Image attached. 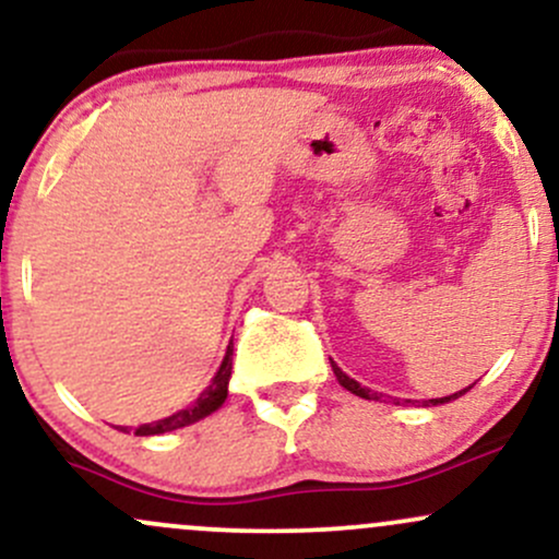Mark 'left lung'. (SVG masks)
I'll return each instance as SVG.
<instances>
[{
    "instance_id": "left-lung-1",
    "label": "left lung",
    "mask_w": 559,
    "mask_h": 559,
    "mask_svg": "<svg viewBox=\"0 0 559 559\" xmlns=\"http://www.w3.org/2000/svg\"><path fill=\"white\" fill-rule=\"evenodd\" d=\"M331 368H333V373H336V378H338V383H342V386L346 389V391H352V394H357V396H362V400H381L383 394H376V391H370V389H365V386H360V383L355 381V378H349L344 373L342 368H338L336 362H331ZM473 389V383L467 389H463V391H454V394H449V396H441V400H428L426 402V407L428 404H444V402H452V400H457V396H463L465 391H471Z\"/></svg>"
}]
</instances>
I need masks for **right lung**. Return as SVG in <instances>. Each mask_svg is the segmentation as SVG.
Segmentation results:
<instances>
[{
	"mask_svg": "<svg viewBox=\"0 0 559 559\" xmlns=\"http://www.w3.org/2000/svg\"><path fill=\"white\" fill-rule=\"evenodd\" d=\"M230 355H234V344H228L226 349V357H223L221 368H217V373L213 381H210V386L202 391V394L197 396V402L191 404V407L186 409H178V413H173L170 418H163L157 423H144V426H139L136 436H155V433H165V431H176V428H183L189 426V423H197L202 418H207L210 413H215L217 407H221L223 402H226L228 396V378H230ZM120 431H126V428H120Z\"/></svg>",
	"mask_w": 559,
	"mask_h": 559,
	"instance_id": "obj_1",
	"label": "right lung"
}]
</instances>
